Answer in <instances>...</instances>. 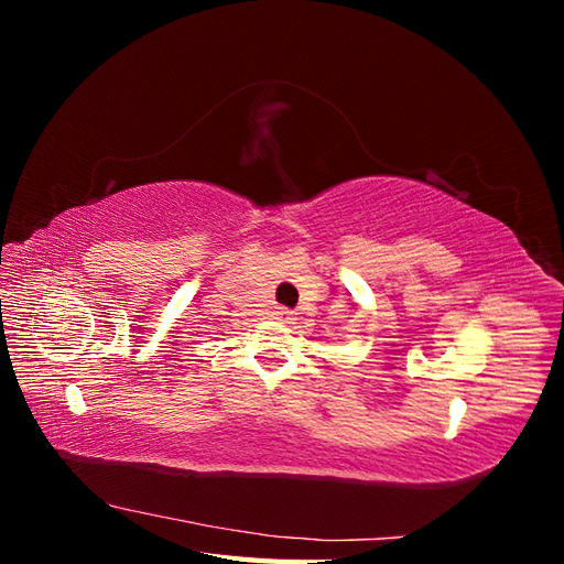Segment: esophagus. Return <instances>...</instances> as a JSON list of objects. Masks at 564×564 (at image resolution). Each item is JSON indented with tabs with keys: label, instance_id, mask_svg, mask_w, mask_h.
I'll return each instance as SVG.
<instances>
[{
	"label": "esophagus",
	"instance_id": "34e87169",
	"mask_svg": "<svg viewBox=\"0 0 564 564\" xmlns=\"http://www.w3.org/2000/svg\"><path fill=\"white\" fill-rule=\"evenodd\" d=\"M280 317H282V319H294V313H292V311H286V308H282V311H280Z\"/></svg>",
	"mask_w": 564,
	"mask_h": 564
}]
</instances>
